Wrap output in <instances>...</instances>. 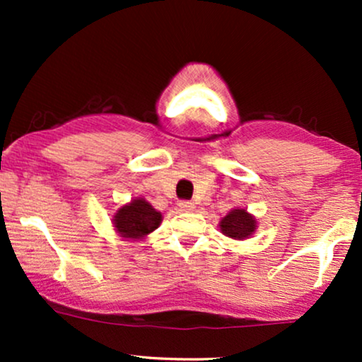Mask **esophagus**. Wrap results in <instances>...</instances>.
Listing matches in <instances>:
<instances>
[{"label":"esophagus","instance_id":"esophagus-1","mask_svg":"<svg viewBox=\"0 0 362 362\" xmlns=\"http://www.w3.org/2000/svg\"><path fill=\"white\" fill-rule=\"evenodd\" d=\"M178 207H180V211H184V213H190V211L195 209L194 202L190 201H180L178 202Z\"/></svg>","mask_w":362,"mask_h":362}]
</instances>
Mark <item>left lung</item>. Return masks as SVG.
<instances>
[{"instance_id":"8db88e82","label":"left lung","mask_w":362,"mask_h":362,"mask_svg":"<svg viewBox=\"0 0 362 362\" xmlns=\"http://www.w3.org/2000/svg\"><path fill=\"white\" fill-rule=\"evenodd\" d=\"M221 233L230 236L233 240L250 238L257 230V221L247 209H231L224 218L219 221Z\"/></svg>"}]
</instances>
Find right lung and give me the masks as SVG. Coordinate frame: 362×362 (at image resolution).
I'll return each mask as SVG.
<instances>
[{"label":"right lung","instance_id":"right-lung-1","mask_svg":"<svg viewBox=\"0 0 362 362\" xmlns=\"http://www.w3.org/2000/svg\"><path fill=\"white\" fill-rule=\"evenodd\" d=\"M163 216L161 213L144 201L143 197L132 199L126 206L119 207L117 213L114 214L115 231L126 240H143L151 231H155L160 226Z\"/></svg>","mask_w":362,"mask_h":362}]
</instances>
